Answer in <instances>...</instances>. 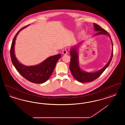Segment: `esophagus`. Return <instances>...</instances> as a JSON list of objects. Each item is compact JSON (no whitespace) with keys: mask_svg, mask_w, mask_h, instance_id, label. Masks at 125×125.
Masks as SVG:
<instances>
[{"mask_svg":"<svg viewBox=\"0 0 125 125\" xmlns=\"http://www.w3.org/2000/svg\"><path fill=\"white\" fill-rule=\"evenodd\" d=\"M62 53L64 55H65V54L68 53V52H67L66 49L65 48V49L63 50V51H62Z\"/></svg>","mask_w":125,"mask_h":125,"instance_id":"esophagus-1","label":"esophagus"}]
</instances>
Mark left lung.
Listing matches in <instances>:
<instances>
[{
  "label": "left lung",
  "instance_id": "1",
  "mask_svg": "<svg viewBox=\"0 0 125 125\" xmlns=\"http://www.w3.org/2000/svg\"><path fill=\"white\" fill-rule=\"evenodd\" d=\"M94 30L95 31L98 32L96 34L94 35V36L104 35H107V36H109L112 42V53L110 60H109L107 64L103 68H102L100 70L96 72L88 73V72L83 71L80 67L79 64V60H78L79 55H78L77 51V49L79 46L78 45H75L72 48L70 52L71 57L70 59V63L69 65L70 70L73 76L77 81L81 83H83L91 82L94 81L97 78L99 77L102 74V73L106 69L107 67L109 66L113 57V43L109 33L107 32V31L102 28L100 26L95 23H94ZM81 43H80V44Z\"/></svg>",
  "mask_w": 125,
  "mask_h": 125
}]
</instances>
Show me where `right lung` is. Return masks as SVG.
<instances>
[{
  "mask_svg": "<svg viewBox=\"0 0 125 125\" xmlns=\"http://www.w3.org/2000/svg\"><path fill=\"white\" fill-rule=\"evenodd\" d=\"M28 26L29 25L21 28L13 39L10 49V56L12 63L19 73L29 81L34 83H44L51 76L56 64L61 57V55L59 54L49 57L41 63L34 66H26L20 63L14 54L15 40L19 32Z\"/></svg>",
  "mask_w": 125,
  "mask_h": 125,
  "instance_id": "right-lung-1",
  "label": "right lung"
}]
</instances>
